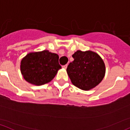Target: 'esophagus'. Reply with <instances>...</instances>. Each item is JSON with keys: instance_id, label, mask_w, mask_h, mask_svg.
<instances>
[{"instance_id": "34e87169", "label": "esophagus", "mask_w": 130, "mask_h": 130, "mask_svg": "<svg viewBox=\"0 0 130 130\" xmlns=\"http://www.w3.org/2000/svg\"><path fill=\"white\" fill-rule=\"evenodd\" d=\"M67 66L68 65H63L62 66V68L63 69H66L67 68Z\"/></svg>"}]
</instances>
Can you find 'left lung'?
<instances>
[{"mask_svg": "<svg viewBox=\"0 0 130 130\" xmlns=\"http://www.w3.org/2000/svg\"><path fill=\"white\" fill-rule=\"evenodd\" d=\"M72 57L74 60L68 65L67 72L75 87L87 91L95 88L102 81L106 70L99 55L90 50H77Z\"/></svg>", "mask_w": 130, "mask_h": 130, "instance_id": "8db88e82", "label": "left lung"}]
</instances>
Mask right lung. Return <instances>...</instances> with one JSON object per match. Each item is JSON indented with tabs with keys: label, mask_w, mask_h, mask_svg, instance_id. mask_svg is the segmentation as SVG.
<instances>
[{
	"label": "right lung",
	"mask_w": 130,
	"mask_h": 130,
	"mask_svg": "<svg viewBox=\"0 0 130 130\" xmlns=\"http://www.w3.org/2000/svg\"><path fill=\"white\" fill-rule=\"evenodd\" d=\"M59 57L48 50L29 53L22 58L20 71L27 82L35 85H42L54 79L59 69Z\"/></svg>",
	"instance_id": "right-lung-1"
}]
</instances>
